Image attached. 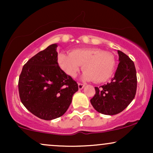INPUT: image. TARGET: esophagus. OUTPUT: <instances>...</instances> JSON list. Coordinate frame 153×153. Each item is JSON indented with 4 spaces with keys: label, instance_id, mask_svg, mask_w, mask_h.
<instances>
[{
    "label": "esophagus",
    "instance_id": "1",
    "mask_svg": "<svg viewBox=\"0 0 153 153\" xmlns=\"http://www.w3.org/2000/svg\"><path fill=\"white\" fill-rule=\"evenodd\" d=\"M84 86H85V84L80 83V82H78V88L80 89V90H81V89L83 88Z\"/></svg>",
    "mask_w": 153,
    "mask_h": 153
}]
</instances>
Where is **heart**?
I'll list each match as a JSON object with an SVG mask.
<instances>
[{
	"mask_svg": "<svg viewBox=\"0 0 153 153\" xmlns=\"http://www.w3.org/2000/svg\"><path fill=\"white\" fill-rule=\"evenodd\" d=\"M57 62L61 69L71 78H75L82 65L83 78L94 82H106L112 76L115 57L110 52L98 48H79L68 54H59Z\"/></svg>",
	"mask_w": 153,
	"mask_h": 153,
	"instance_id": "b5f03b06",
	"label": "heart"
}]
</instances>
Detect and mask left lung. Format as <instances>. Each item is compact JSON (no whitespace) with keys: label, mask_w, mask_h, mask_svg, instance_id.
<instances>
[{"label":"left lung","mask_w":153,"mask_h":153,"mask_svg":"<svg viewBox=\"0 0 153 153\" xmlns=\"http://www.w3.org/2000/svg\"><path fill=\"white\" fill-rule=\"evenodd\" d=\"M119 60L115 75L111 81L99 88L91 99L94 108L99 113L115 115L125 109L134 99L137 91V73L131 59L118 50Z\"/></svg>","instance_id":"obj_1"}]
</instances>
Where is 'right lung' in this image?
Here are the masks:
<instances>
[{
  "mask_svg": "<svg viewBox=\"0 0 153 153\" xmlns=\"http://www.w3.org/2000/svg\"><path fill=\"white\" fill-rule=\"evenodd\" d=\"M57 47L51 45L29 59L19 79L22 103L31 114L45 120L64 114L78 90V83L59 68Z\"/></svg>",
  "mask_w": 153,
  "mask_h": 153,
  "instance_id": "right-lung-1",
  "label": "right lung"
}]
</instances>
